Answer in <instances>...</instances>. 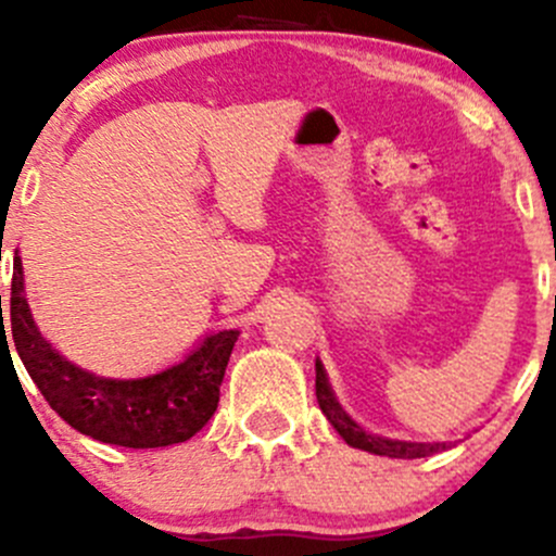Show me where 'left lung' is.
Here are the masks:
<instances>
[{"mask_svg":"<svg viewBox=\"0 0 556 556\" xmlns=\"http://www.w3.org/2000/svg\"><path fill=\"white\" fill-rule=\"evenodd\" d=\"M317 403L323 408L325 417L330 419L336 430L341 433V439L350 446L371 454H382V457H425V454H433L439 450H446V444H403V441H384V439H371V435L363 433L344 412H341L339 403L330 395L328 384H325L323 368L317 366Z\"/></svg>","mask_w":556,"mask_h":556,"instance_id":"8db88e82","label":"left lung"}]
</instances>
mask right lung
<instances>
[{"label": "right lung", "mask_w": 556, "mask_h": 556, "mask_svg": "<svg viewBox=\"0 0 556 556\" xmlns=\"http://www.w3.org/2000/svg\"><path fill=\"white\" fill-rule=\"evenodd\" d=\"M21 290L24 282L15 257L8 317H2L0 295V344H8V337L3 336V328L8 327L31 382L42 392L48 406L77 433L126 450H161L193 439L210 422L220 401V384L237 330L212 336L188 361L159 377L106 382L77 371L39 339Z\"/></svg>", "instance_id": "right-lung-1"}]
</instances>
